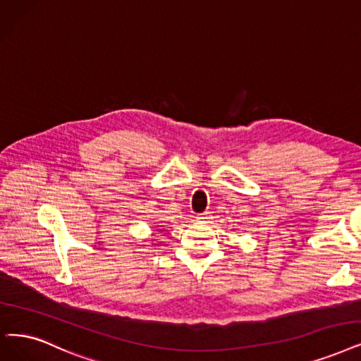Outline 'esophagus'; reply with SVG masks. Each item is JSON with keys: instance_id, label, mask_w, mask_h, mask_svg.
I'll return each mask as SVG.
<instances>
[{"instance_id": "esophagus-1", "label": "esophagus", "mask_w": 361, "mask_h": 361, "mask_svg": "<svg viewBox=\"0 0 361 361\" xmlns=\"http://www.w3.org/2000/svg\"><path fill=\"white\" fill-rule=\"evenodd\" d=\"M195 219L198 224H209V221L212 219V214H210V212H204V213L198 214Z\"/></svg>"}]
</instances>
